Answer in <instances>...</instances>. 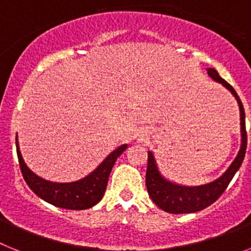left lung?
I'll list each match as a JSON object with an SVG mask.
<instances>
[{"instance_id":"8db88e82","label":"left lung","mask_w":251,"mask_h":251,"mask_svg":"<svg viewBox=\"0 0 251 251\" xmlns=\"http://www.w3.org/2000/svg\"><path fill=\"white\" fill-rule=\"evenodd\" d=\"M208 76L215 81L223 84L235 97L240 109V126H241V147L236 158L232 161L229 168L221 175L219 178L212 182L201 186H185L174 182L161 174L153 153L148 151V165L146 172V186L152 201L162 208L163 211L170 214H191L201 211L211 203H214L223 195L234 175L240 168L243 159L247 152V129H245V112L241 104L239 95L227 81H225L219 75V73L212 68L207 69Z\"/></svg>"}]
</instances>
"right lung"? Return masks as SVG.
Returning <instances> with one entry per match:
<instances>
[{
	"label": "right lung",
	"mask_w": 251,
	"mask_h": 251,
	"mask_svg": "<svg viewBox=\"0 0 251 251\" xmlns=\"http://www.w3.org/2000/svg\"><path fill=\"white\" fill-rule=\"evenodd\" d=\"M127 145H123L113 151L92 174L75 182H52L37 176L28 168L20 152L19 141L16 137V151L21 172L28 187L46 202L56 207L68 210H86L99 202L105 192L110 171L115 161L126 151Z\"/></svg>",
	"instance_id": "right-lung-1"
}]
</instances>
